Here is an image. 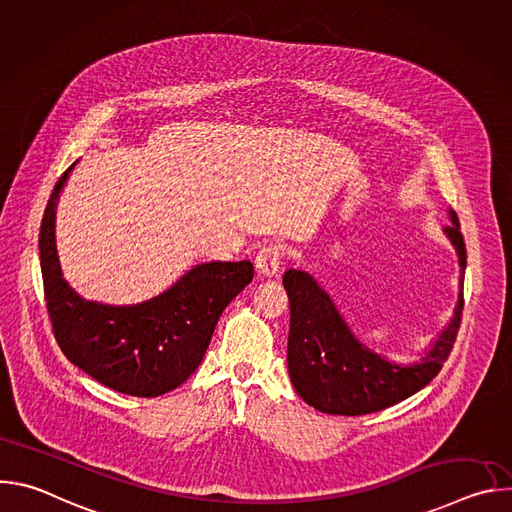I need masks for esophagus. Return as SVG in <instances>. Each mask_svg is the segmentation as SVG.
<instances>
[{"mask_svg": "<svg viewBox=\"0 0 512 512\" xmlns=\"http://www.w3.org/2000/svg\"><path fill=\"white\" fill-rule=\"evenodd\" d=\"M285 251L281 245L277 243H271V245H265L257 257H255V265H257V273L261 277H273L281 265V259H283Z\"/></svg>", "mask_w": 512, "mask_h": 512, "instance_id": "1", "label": "esophagus"}]
</instances>
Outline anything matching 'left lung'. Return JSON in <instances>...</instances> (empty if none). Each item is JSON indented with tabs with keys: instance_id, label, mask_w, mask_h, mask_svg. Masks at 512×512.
<instances>
[{
	"instance_id": "left-lung-1",
	"label": "left lung",
	"mask_w": 512,
	"mask_h": 512,
	"mask_svg": "<svg viewBox=\"0 0 512 512\" xmlns=\"http://www.w3.org/2000/svg\"><path fill=\"white\" fill-rule=\"evenodd\" d=\"M452 223L446 233L458 249L464 271L466 243L456 212H452ZM283 287L289 298L287 369L291 383L308 405L332 415L375 413L423 389L442 371L462 324L464 294L460 291L456 314L440 340L421 362L399 367L352 336L332 300L306 271H285Z\"/></svg>"
}]
</instances>
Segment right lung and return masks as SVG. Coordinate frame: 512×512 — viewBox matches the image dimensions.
Here are the masks:
<instances>
[{"label": "right lung", "mask_w": 512, "mask_h": 512, "mask_svg": "<svg viewBox=\"0 0 512 512\" xmlns=\"http://www.w3.org/2000/svg\"><path fill=\"white\" fill-rule=\"evenodd\" d=\"M72 164L56 182L40 225V267L52 334L64 356L101 385L135 397L180 387L202 362L223 310L253 279V263L212 261L162 296L135 306L87 302L60 275L54 208Z\"/></svg>", "instance_id": "right-lung-1"}]
</instances>
